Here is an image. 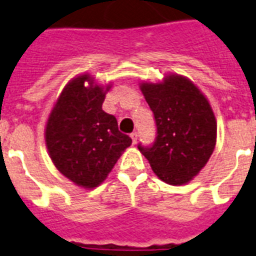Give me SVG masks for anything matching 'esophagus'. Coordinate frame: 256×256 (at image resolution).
<instances>
[{"label":"esophagus","mask_w":256,"mask_h":256,"mask_svg":"<svg viewBox=\"0 0 256 256\" xmlns=\"http://www.w3.org/2000/svg\"><path fill=\"white\" fill-rule=\"evenodd\" d=\"M130 138H132L133 144H136V142H137V140H138V134H137V133H136V132L130 133Z\"/></svg>","instance_id":"34e87169"}]
</instances>
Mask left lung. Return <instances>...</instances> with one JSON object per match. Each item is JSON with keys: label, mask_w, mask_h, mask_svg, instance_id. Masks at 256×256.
Listing matches in <instances>:
<instances>
[{"label": "left lung", "mask_w": 256, "mask_h": 256, "mask_svg": "<svg viewBox=\"0 0 256 256\" xmlns=\"http://www.w3.org/2000/svg\"><path fill=\"white\" fill-rule=\"evenodd\" d=\"M140 87L154 112L156 137L151 146L140 144L138 150L160 180L184 184L204 168L216 148L212 106L190 79L178 74Z\"/></svg>", "instance_id": "8db88e82"}]
</instances>
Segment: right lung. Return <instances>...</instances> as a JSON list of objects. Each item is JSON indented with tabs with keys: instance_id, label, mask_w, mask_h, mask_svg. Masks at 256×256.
I'll use <instances>...</instances> for the list:
<instances>
[{
	"instance_id": "right-lung-1",
	"label": "right lung",
	"mask_w": 256,
	"mask_h": 256,
	"mask_svg": "<svg viewBox=\"0 0 256 256\" xmlns=\"http://www.w3.org/2000/svg\"><path fill=\"white\" fill-rule=\"evenodd\" d=\"M106 91L88 74L76 76L65 86L47 120L44 136L52 162L86 188L104 182L132 144L118 130L116 118L102 110Z\"/></svg>"
}]
</instances>
